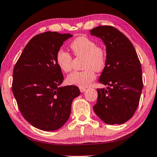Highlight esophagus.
Returning <instances> with one entry per match:
<instances>
[{"mask_svg": "<svg viewBox=\"0 0 157 157\" xmlns=\"http://www.w3.org/2000/svg\"><path fill=\"white\" fill-rule=\"evenodd\" d=\"M79 90L81 91V92H84V91L86 90V88L85 87H79Z\"/></svg>", "mask_w": 157, "mask_h": 157, "instance_id": "1", "label": "esophagus"}]
</instances>
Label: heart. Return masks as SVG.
Returning <instances> with one entry per match:
<instances>
[{"instance_id":"heart-1","label":"heart","mask_w":157,"mask_h":157,"mask_svg":"<svg viewBox=\"0 0 157 157\" xmlns=\"http://www.w3.org/2000/svg\"><path fill=\"white\" fill-rule=\"evenodd\" d=\"M70 48L76 56L84 57L82 71H75L67 76L68 84L80 87H87L96 77L95 71L100 72L105 66L106 52L101 47L97 46L94 40L85 36L75 38L70 44ZM56 62L64 72H68L72 68V57L68 52L60 50L56 55Z\"/></svg>"}]
</instances>
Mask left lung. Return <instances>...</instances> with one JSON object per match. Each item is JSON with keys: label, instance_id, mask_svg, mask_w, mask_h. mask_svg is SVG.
<instances>
[{"label": "left lung", "instance_id": "8db88e82", "mask_svg": "<svg viewBox=\"0 0 157 157\" xmlns=\"http://www.w3.org/2000/svg\"><path fill=\"white\" fill-rule=\"evenodd\" d=\"M90 34L106 46V63L99 78L106 89H97L94 111L107 124H122L131 119L140 102L143 88L140 61L132 43L110 26H99Z\"/></svg>", "mask_w": 157, "mask_h": 157}]
</instances>
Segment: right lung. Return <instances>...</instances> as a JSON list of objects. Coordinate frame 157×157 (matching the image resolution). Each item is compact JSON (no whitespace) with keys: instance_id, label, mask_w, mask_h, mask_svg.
I'll return each mask as SVG.
<instances>
[{"instance_id":"add662e5","label":"right lung","mask_w":157,"mask_h":157,"mask_svg":"<svg viewBox=\"0 0 157 157\" xmlns=\"http://www.w3.org/2000/svg\"><path fill=\"white\" fill-rule=\"evenodd\" d=\"M73 35L47 31L29 41L15 65L12 91L22 116L32 126L45 131L64 125L70 115L72 100L81 92L63 81L56 55Z\"/></svg>"}]
</instances>
